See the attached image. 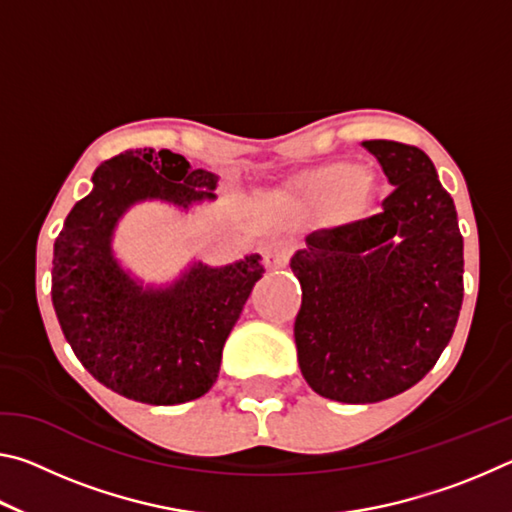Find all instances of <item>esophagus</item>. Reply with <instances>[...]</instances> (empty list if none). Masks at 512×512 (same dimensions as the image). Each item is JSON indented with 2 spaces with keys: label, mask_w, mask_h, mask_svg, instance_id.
<instances>
[{
  "label": "esophagus",
  "mask_w": 512,
  "mask_h": 512,
  "mask_svg": "<svg viewBox=\"0 0 512 512\" xmlns=\"http://www.w3.org/2000/svg\"><path fill=\"white\" fill-rule=\"evenodd\" d=\"M291 246L284 239H273L264 246V264L268 268H284L289 264Z\"/></svg>",
  "instance_id": "obj_1"
}]
</instances>
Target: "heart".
Returning a JSON list of instances; mask_svg holds the SVG:
<instances>
[{"instance_id": "heart-1", "label": "heart", "mask_w": 512, "mask_h": 512, "mask_svg": "<svg viewBox=\"0 0 512 512\" xmlns=\"http://www.w3.org/2000/svg\"><path fill=\"white\" fill-rule=\"evenodd\" d=\"M366 171L352 162H334L311 171L302 183V192L323 203H343L366 192Z\"/></svg>"}]
</instances>
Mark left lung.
Returning <instances> with one entry per match:
<instances>
[{"label":"left lung","mask_w":512,"mask_h":512,"mask_svg":"<svg viewBox=\"0 0 512 512\" xmlns=\"http://www.w3.org/2000/svg\"><path fill=\"white\" fill-rule=\"evenodd\" d=\"M393 192L370 219L318 230L291 257L302 287L293 325L318 395L370 404L418 384L463 305V237L452 196L418 146L368 140Z\"/></svg>","instance_id":"1"}]
</instances>
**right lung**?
Segmentation results:
<instances>
[{"instance_id": "add662e5", "label": "right lung", "mask_w": 512, "mask_h": 512, "mask_svg": "<svg viewBox=\"0 0 512 512\" xmlns=\"http://www.w3.org/2000/svg\"><path fill=\"white\" fill-rule=\"evenodd\" d=\"M219 176L167 149L126 151L97 167L92 192L67 214L54 244L51 302L76 359L128 400L169 406L210 391L225 339L264 275L259 255L228 266L196 262L169 287H144L112 253L135 203L214 201Z\"/></svg>"}]
</instances>
